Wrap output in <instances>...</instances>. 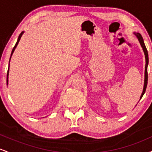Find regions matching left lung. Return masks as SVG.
Instances as JSON below:
<instances>
[{
    "label": "left lung",
    "mask_w": 152,
    "mask_h": 152,
    "mask_svg": "<svg viewBox=\"0 0 152 152\" xmlns=\"http://www.w3.org/2000/svg\"><path fill=\"white\" fill-rule=\"evenodd\" d=\"M134 34L135 35L136 37L137 38L138 41H139V43H140L141 46H142L143 51L144 53V56H145V60H146V65H145V71H144V88H143V91H142V94L140 96V99L142 98V96H144V93L146 91V86H147V81H148V74H147V67H148V64H149V56H148V51L147 49H146L145 44H144V39H143L142 35H141L139 33H136L134 32Z\"/></svg>",
    "instance_id": "8db88e82"
}]
</instances>
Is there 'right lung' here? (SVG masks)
I'll use <instances>...</instances> for the list:
<instances>
[{"label":"right lung","instance_id":"1","mask_svg":"<svg viewBox=\"0 0 152 152\" xmlns=\"http://www.w3.org/2000/svg\"><path fill=\"white\" fill-rule=\"evenodd\" d=\"M23 34H24V31H22V32H21V34H20V35H19V36H18V40H17V42H16V43H15V46L13 47V50H12V52H11V55H10V58H11V56H12V55H13V52H14V50H15V48H16L17 46H18V42H19V41H20V38H21V36H23ZM10 61H9V66H10ZM9 66H8V73H7V85L8 84V75H9Z\"/></svg>","mask_w":152,"mask_h":152}]
</instances>
